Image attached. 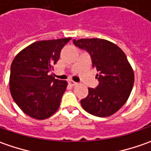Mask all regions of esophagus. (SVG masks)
Listing matches in <instances>:
<instances>
[{"label":"esophagus","instance_id":"34e87169","mask_svg":"<svg viewBox=\"0 0 151 151\" xmlns=\"http://www.w3.org/2000/svg\"><path fill=\"white\" fill-rule=\"evenodd\" d=\"M68 82H69V84L71 86H76V85H77V82H76V81H71V80H70V81H69Z\"/></svg>","mask_w":151,"mask_h":151}]
</instances>
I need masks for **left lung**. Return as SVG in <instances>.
Listing matches in <instances>:
<instances>
[{
  "mask_svg": "<svg viewBox=\"0 0 151 151\" xmlns=\"http://www.w3.org/2000/svg\"><path fill=\"white\" fill-rule=\"evenodd\" d=\"M73 43L90 54L92 67L98 71L99 85L88 88L87 96L81 101L83 109L96 117L113 115L124 105L134 82V70L124 52L101 38L74 39Z\"/></svg>",
  "mask_w": 151,
  "mask_h": 151,
  "instance_id": "8db88e82",
  "label": "left lung"
}]
</instances>
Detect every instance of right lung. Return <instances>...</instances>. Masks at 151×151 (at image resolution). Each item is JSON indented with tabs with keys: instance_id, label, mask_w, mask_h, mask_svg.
Returning <instances> with one entry per match:
<instances>
[{
	"instance_id": "1",
	"label": "right lung",
	"mask_w": 151,
	"mask_h": 151,
	"mask_svg": "<svg viewBox=\"0 0 151 151\" xmlns=\"http://www.w3.org/2000/svg\"><path fill=\"white\" fill-rule=\"evenodd\" d=\"M71 38L38 41L16 55L11 65L9 87L20 109L35 119H46L59 109L66 81L50 75L61 50Z\"/></svg>"
}]
</instances>
